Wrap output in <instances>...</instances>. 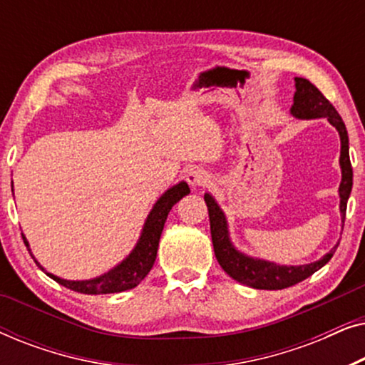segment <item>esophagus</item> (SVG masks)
I'll return each instance as SVG.
<instances>
[{
    "mask_svg": "<svg viewBox=\"0 0 365 365\" xmlns=\"http://www.w3.org/2000/svg\"><path fill=\"white\" fill-rule=\"evenodd\" d=\"M209 179L207 173L202 171V169H194V171H191L187 174V182L191 184L192 187H197V186H206V184H209Z\"/></svg>",
    "mask_w": 365,
    "mask_h": 365,
    "instance_id": "1",
    "label": "esophagus"
}]
</instances>
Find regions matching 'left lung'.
<instances>
[{
  "mask_svg": "<svg viewBox=\"0 0 365 365\" xmlns=\"http://www.w3.org/2000/svg\"><path fill=\"white\" fill-rule=\"evenodd\" d=\"M291 113L301 119L327 118V121L339 131V136H341L342 168V182L341 187H339V194H341V214L344 221L346 219L347 199L352 189V166L351 159H349V138L346 124H344L342 118L339 116V113L332 106L331 101L309 79L304 78H296V94H294V104ZM204 201L207 204L212 246L217 262L221 264V267L234 281L241 282L244 286L254 289H266V291H277V289L291 287L294 284L312 276L322 266H326L337 249L336 246L322 259H319L316 262L306 264V266H276V264L261 261V259L247 257L232 247L227 236L226 217H224L222 211L219 209L212 196L206 194Z\"/></svg>",
  "mask_w": 365,
  "mask_h": 365,
  "instance_id": "left-lung-1",
  "label": "left lung"
}]
</instances>
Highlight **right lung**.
<instances>
[{
  "label": "right lung",
  "mask_w": 365,
  "mask_h": 365,
  "mask_svg": "<svg viewBox=\"0 0 365 365\" xmlns=\"http://www.w3.org/2000/svg\"><path fill=\"white\" fill-rule=\"evenodd\" d=\"M187 194H189V186L186 182H179L178 186H173L171 189H168V191L159 197V201L154 204L153 211L149 212L148 221L144 224L143 234L141 237H139L138 246L134 247V251L129 254V257L124 259L119 266L111 269V271L104 274V276L91 279V281H64V279H59L56 276H53V274L49 272L46 274L51 279H54V281L61 284V286L81 294H113V292H123V291H128V289L136 287L138 284L148 276L154 261H156L159 239H161V232H163L164 222H166L168 219L169 211H171V207L179 201V199L187 196ZM23 241L26 244L29 251L28 241L24 236H23ZM34 262L38 264L39 269H43L39 266L36 259H34Z\"/></svg>",
  "instance_id": "obj_1"
}]
</instances>
